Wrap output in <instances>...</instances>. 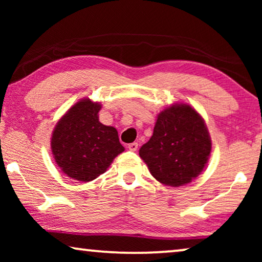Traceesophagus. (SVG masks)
Segmentation results:
<instances>
[{
	"instance_id": "obj_1",
	"label": "esophagus",
	"mask_w": 262,
	"mask_h": 262,
	"mask_svg": "<svg viewBox=\"0 0 262 262\" xmlns=\"http://www.w3.org/2000/svg\"><path fill=\"white\" fill-rule=\"evenodd\" d=\"M127 148H128V150H131V151H136V150L138 149V143H136V142L130 143V144L127 145Z\"/></svg>"
}]
</instances>
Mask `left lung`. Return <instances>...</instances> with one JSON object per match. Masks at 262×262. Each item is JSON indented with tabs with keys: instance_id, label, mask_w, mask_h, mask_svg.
I'll list each match as a JSON object with an SVG mask.
<instances>
[{
	"instance_id": "8db88e82",
	"label": "left lung",
	"mask_w": 262,
	"mask_h": 262,
	"mask_svg": "<svg viewBox=\"0 0 262 262\" xmlns=\"http://www.w3.org/2000/svg\"><path fill=\"white\" fill-rule=\"evenodd\" d=\"M211 152L205 121L186 103L167 107L157 117L151 138L139 156L157 181L179 187L202 173Z\"/></svg>"
}]
</instances>
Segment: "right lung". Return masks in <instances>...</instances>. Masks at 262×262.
Returning <instances> with one entry per match:
<instances>
[{
  "instance_id": "right-lung-1",
  "label": "right lung",
  "mask_w": 262,
  "mask_h": 262,
  "mask_svg": "<svg viewBox=\"0 0 262 262\" xmlns=\"http://www.w3.org/2000/svg\"><path fill=\"white\" fill-rule=\"evenodd\" d=\"M100 110L99 102L81 100L60 118L52 132L53 159L74 180H94L124 151L116 128L99 121Z\"/></svg>"
}]
</instances>
